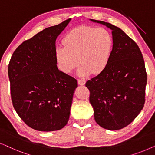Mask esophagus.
Instances as JSON below:
<instances>
[{
	"label": "esophagus",
	"mask_w": 155,
	"mask_h": 155,
	"mask_svg": "<svg viewBox=\"0 0 155 155\" xmlns=\"http://www.w3.org/2000/svg\"><path fill=\"white\" fill-rule=\"evenodd\" d=\"M78 85H81V86H83L86 84V81L84 79H78Z\"/></svg>",
	"instance_id": "obj_1"
}]
</instances>
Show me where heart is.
<instances>
[{"mask_svg":"<svg viewBox=\"0 0 155 155\" xmlns=\"http://www.w3.org/2000/svg\"><path fill=\"white\" fill-rule=\"evenodd\" d=\"M64 47H57L55 59L58 68L70 74L79 64L83 77L101 73L107 66L112 54L113 40L107 30L89 26L71 29L62 38Z\"/></svg>","mask_w":155,"mask_h":155,"instance_id":"heart-1","label":"heart"}]
</instances>
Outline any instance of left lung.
Instances as JSON below:
<instances>
[{"instance_id": "obj_1", "label": "left lung", "mask_w": 155, "mask_h": 155, "mask_svg": "<svg viewBox=\"0 0 155 155\" xmlns=\"http://www.w3.org/2000/svg\"><path fill=\"white\" fill-rule=\"evenodd\" d=\"M112 30L113 46L106 68L88 80L89 100L95 120L101 127L115 130L136 118L145 104L147 73L138 45L120 28L91 19Z\"/></svg>"}]
</instances>
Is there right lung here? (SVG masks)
<instances>
[{
  "instance_id": "obj_1",
  "label": "right lung",
  "mask_w": 155,
  "mask_h": 155,
  "mask_svg": "<svg viewBox=\"0 0 155 155\" xmlns=\"http://www.w3.org/2000/svg\"><path fill=\"white\" fill-rule=\"evenodd\" d=\"M69 21L24 41L8 65L13 107L27 126L39 131L60 130L69 118L77 81L59 70L55 59L56 38Z\"/></svg>"
}]
</instances>
